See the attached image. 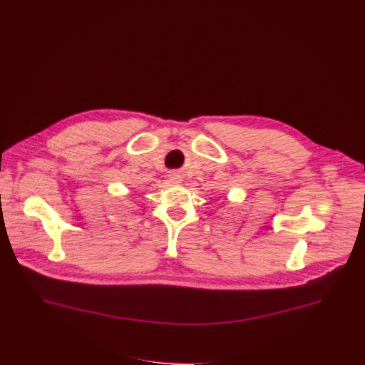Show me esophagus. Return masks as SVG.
<instances>
[{
    "mask_svg": "<svg viewBox=\"0 0 365 365\" xmlns=\"http://www.w3.org/2000/svg\"><path fill=\"white\" fill-rule=\"evenodd\" d=\"M168 180H170V183H173V185H180L182 183V175L180 173H172L168 176Z\"/></svg>",
    "mask_w": 365,
    "mask_h": 365,
    "instance_id": "1",
    "label": "esophagus"
}]
</instances>
